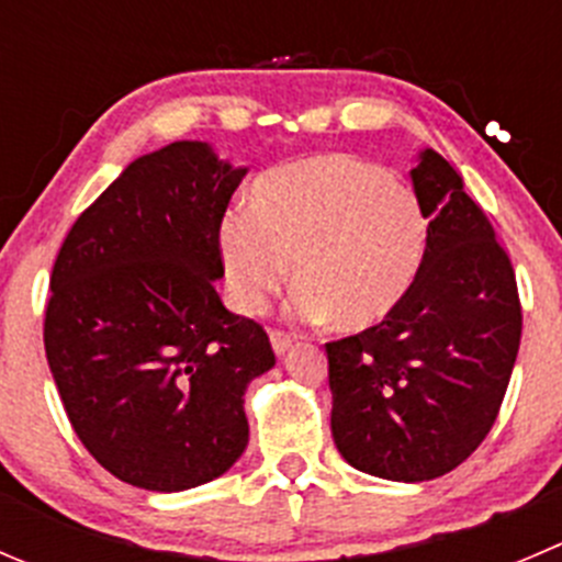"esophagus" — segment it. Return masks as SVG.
<instances>
[{
  "instance_id": "34e87169",
  "label": "esophagus",
  "mask_w": 562,
  "mask_h": 562,
  "mask_svg": "<svg viewBox=\"0 0 562 562\" xmlns=\"http://www.w3.org/2000/svg\"><path fill=\"white\" fill-rule=\"evenodd\" d=\"M291 346H293V337L288 335V331H282V329L271 331V348H274L277 357H282L285 351H291Z\"/></svg>"
}]
</instances>
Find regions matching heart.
I'll use <instances>...</instances> for the list:
<instances>
[{
    "label": "heart",
    "instance_id": "heart-1",
    "mask_svg": "<svg viewBox=\"0 0 562 562\" xmlns=\"http://www.w3.org/2000/svg\"><path fill=\"white\" fill-rule=\"evenodd\" d=\"M426 252V214L412 187L342 154L266 172L247 209L227 211L220 255L241 313H260L288 282L291 313L342 329L384 321L412 288Z\"/></svg>",
    "mask_w": 562,
    "mask_h": 562
}]
</instances>
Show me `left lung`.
Segmentation results:
<instances>
[{
    "mask_svg": "<svg viewBox=\"0 0 562 562\" xmlns=\"http://www.w3.org/2000/svg\"><path fill=\"white\" fill-rule=\"evenodd\" d=\"M412 183L428 220L412 288L381 324L326 342L337 450L397 483L442 477L475 453L521 340L514 266L459 172L426 148Z\"/></svg>",
    "mask_w": 562,
    "mask_h": 562,
    "instance_id": "8db88e82",
    "label": "left lung"
}]
</instances>
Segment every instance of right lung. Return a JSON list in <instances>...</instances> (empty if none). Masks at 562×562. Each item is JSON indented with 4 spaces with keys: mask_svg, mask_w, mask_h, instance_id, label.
Returning a JSON list of instances; mask_svg holds the SVG:
<instances>
[{
    "mask_svg": "<svg viewBox=\"0 0 562 562\" xmlns=\"http://www.w3.org/2000/svg\"><path fill=\"white\" fill-rule=\"evenodd\" d=\"M244 176L198 139L139 156L54 260L43 324L54 384L92 459L136 488L203 486L249 442L244 392L274 351L214 288Z\"/></svg>",
    "mask_w": 562,
    "mask_h": 562,
    "instance_id": "right-lung-1",
    "label": "right lung"
}]
</instances>
